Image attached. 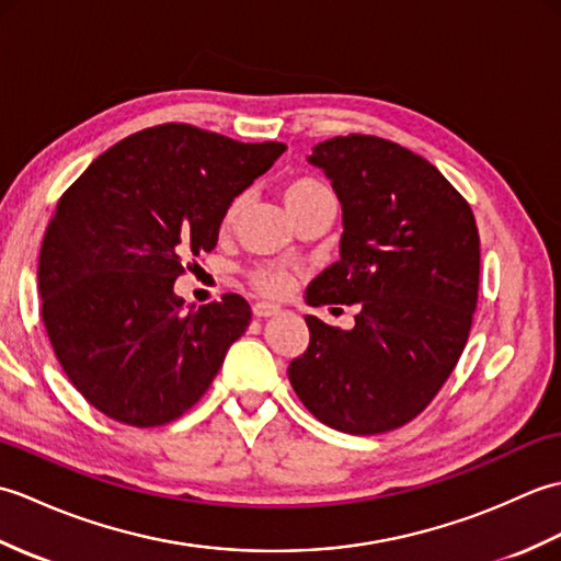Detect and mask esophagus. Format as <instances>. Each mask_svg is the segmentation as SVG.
<instances>
[{"instance_id":"1","label":"esophagus","mask_w":561,"mask_h":561,"mask_svg":"<svg viewBox=\"0 0 561 561\" xmlns=\"http://www.w3.org/2000/svg\"><path fill=\"white\" fill-rule=\"evenodd\" d=\"M274 313H279L277 306L265 304V301L253 304V316H255V318H270V316H274Z\"/></svg>"}]
</instances>
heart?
Returning <instances> with one entry per match:
<instances>
[{
	"label": "heart",
	"instance_id": "1",
	"mask_svg": "<svg viewBox=\"0 0 561 561\" xmlns=\"http://www.w3.org/2000/svg\"><path fill=\"white\" fill-rule=\"evenodd\" d=\"M282 199H284V205H287V209L294 214L308 205H316V202H320V199H332V193L325 183L318 181V178L296 175V178H289V181L282 185ZM243 207H245V197L243 195L233 197L229 202V207L224 209L221 229H231V226H236ZM248 284L257 294L267 296V299H282V296L289 294V289H291V274L282 267L262 265V267H253L248 272Z\"/></svg>",
	"mask_w": 561,
	"mask_h": 561
}]
</instances>
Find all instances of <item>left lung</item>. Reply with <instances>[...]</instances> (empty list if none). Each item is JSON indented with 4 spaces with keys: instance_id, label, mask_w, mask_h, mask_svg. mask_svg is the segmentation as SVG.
<instances>
[{
    "instance_id": "1",
    "label": "left lung",
    "mask_w": 561,
    "mask_h": 561,
    "mask_svg": "<svg viewBox=\"0 0 561 561\" xmlns=\"http://www.w3.org/2000/svg\"><path fill=\"white\" fill-rule=\"evenodd\" d=\"M342 202L340 260L308 287L311 306L356 304L352 330L306 316L311 342L289 364L316 420L371 436L412 422L468 344L480 289L474 214L436 165L396 141L347 135L308 157Z\"/></svg>"
}]
</instances>
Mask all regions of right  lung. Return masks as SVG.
I'll return each instance as SVG.
<instances>
[{
    "label": "right lung",
    "mask_w": 561,
    "mask_h": 561,
    "mask_svg": "<svg viewBox=\"0 0 561 561\" xmlns=\"http://www.w3.org/2000/svg\"><path fill=\"white\" fill-rule=\"evenodd\" d=\"M284 149L165 123L117 141L59 197L38 260L43 323L99 412L151 428L205 396L250 306L224 294L185 313L173 282L214 250L224 209Z\"/></svg>",
    "instance_id": "right-lung-1"
}]
</instances>
